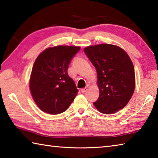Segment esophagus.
<instances>
[{"instance_id": "34e87169", "label": "esophagus", "mask_w": 158, "mask_h": 158, "mask_svg": "<svg viewBox=\"0 0 158 158\" xmlns=\"http://www.w3.org/2000/svg\"><path fill=\"white\" fill-rule=\"evenodd\" d=\"M87 90H88V89H87L86 87L84 88V89H81V92L83 93H85V92L87 91Z\"/></svg>"}]
</instances>
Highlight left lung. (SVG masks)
Masks as SVG:
<instances>
[{"label":"left lung","mask_w":158,"mask_h":158,"mask_svg":"<svg viewBox=\"0 0 158 158\" xmlns=\"http://www.w3.org/2000/svg\"><path fill=\"white\" fill-rule=\"evenodd\" d=\"M84 51L98 73L100 95L93 105L105 114L124 108L135 89V69L129 56L121 47L108 44L89 46Z\"/></svg>","instance_id":"1"}]
</instances>
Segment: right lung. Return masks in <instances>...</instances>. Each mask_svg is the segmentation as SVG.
<instances>
[{
  "mask_svg": "<svg viewBox=\"0 0 158 158\" xmlns=\"http://www.w3.org/2000/svg\"><path fill=\"white\" fill-rule=\"evenodd\" d=\"M79 50L80 47L74 46L48 48L35 61L30 90L36 105L45 113H63L75 98L79 90L68 69Z\"/></svg>",
  "mask_w": 158,
  "mask_h": 158,
  "instance_id": "1",
  "label": "right lung"
}]
</instances>
